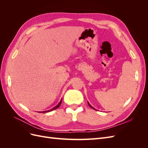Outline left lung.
Instances as JSON below:
<instances>
[{
    "instance_id": "1",
    "label": "left lung",
    "mask_w": 148,
    "mask_h": 148,
    "mask_svg": "<svg viewBox=\"0 0 148 148\" xmlns=\"http://www.w3.org/2000/svg\"><path fill=\"white\" fill-rule=\"evenodd\" d=\"M88 104L89 106V107H91V108H92V109H95V110H96V109L95 108H94V107H92V106H91L90 105V104H89V103L88 102Z\"/></svg>"
}]
</instances>
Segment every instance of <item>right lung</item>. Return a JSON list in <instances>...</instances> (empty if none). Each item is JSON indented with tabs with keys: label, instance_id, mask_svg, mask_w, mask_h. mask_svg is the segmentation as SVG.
<instances>
[{
	"label": "right lung",
	"instance_id": "obj_1",
	"mask_svg": "<svg viewBox=\"0 0 148 148\" xmlns=\"http://www.w3.org/2000/svg\"><path fill=\"white\" fill-rule=\"evenodd\" d=\"M62 99H61L60 100V101L59 102V104H58L56 107H53V108H52V109H50V110H46V111H42V112H39V113H45V112H51V111H52V110H55V109H57V108H59V106H60V104H61V103H62Z\"/></svg>",
	"mask_w": 148,
	"mask_h": 148
}]
</instances>
